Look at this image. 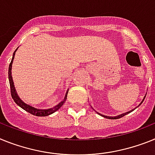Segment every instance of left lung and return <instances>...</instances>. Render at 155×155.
Listing matches in <instances>:
<instances>
[{
	"label": "left lung",
	"mask_w": 155,
	"mask_h": 155,
	"mask_svg": "<svg viewBox=\"0 0 155 155\" xmlns=\"http://www.w3.org/2000/svg\"><path fill=\"white\" fill-rule=\"evenodd\" d=\"M146 95H147V94H145L144 97L143 98L142 101H141L140 103V104H139V105H138V106H137V107H139V106L141 104H142L143 102V101H144L145 97H146ZM91 107H92V106H91ZM137 107H136L135 108H134V109L131 110V111H127V112H125V113H122V114H120V115H117V116H107V115H102V114H101V113H99V112H97V111H96V112H97V113H98V114H99V115H101V116L104 117V118H109V119H118V118H122V117H123V116H124V115H127V114H129V113H130V112H131V111H134V110H135L136 108H137ZM92 108H93V107H92ZM93 109H94V108H93Z\"/></svg>",
	"instance_id": "obj_1"
}]
</instances>
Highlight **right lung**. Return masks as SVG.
I'll list each match as a JSON object with an SVG mask.
<instances>
[{
    "instance_id": "1",
    "label": "right lung",
    "mask_w": 155,
    "mask_h": 155,
    "mask_svg": "<svg viewBox=\"0 0 155 155\" xmlns=\"http://www.w3.org/2000/svg\"><path fill=\"white\" fill-rule=\"evenodd\" d=\"M18 48H17V49L15 51V52L13 53L12 55V61H11L10 64H9L8 68V79H9V83H10V87H11V94H12V97L13 98L14 101L20 107H21L22 109H24L25 111H26L27 112L30 113L32 115H36V116H48V115H51L54 112H55L56 111L60 108L61 106L63 105V104L65 102L67 99V95H68V90H67L66 93H65V95L64 97V99L61 101L60 103H58L57 105H55L54 107H51V108H48V109H40V108H37V107H33V106L29 105L28 104H26L25 102H24L23 101L21 100V98L19 97L18 94H17V91L15 90V87L14 85V82H13L12 79V63L13 60L15 58V55L16 51L18 50Z\"/></svg>"
}]
</instances>
